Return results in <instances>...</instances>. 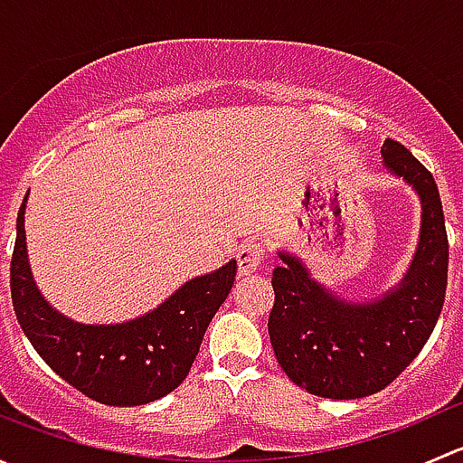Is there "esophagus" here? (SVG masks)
<instances>
[{
    "label": "esophagus",
    "instance_id": "1",
    "mask_svg": "<svg viewBox=\"0 0 463 463\" xmlns=\"http://www.w3.org/2000/svg\"><path fill=\"white\" fill-rule=\"evenodd\" d=\"M261 261H264V249H261L258 241H246L237 250V266H240L241 278L255 273L261 266Z\"/></svg>",
    "mask_w": 463,
    "mask_h": 463
}]
</instances>
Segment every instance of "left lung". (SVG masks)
<instances>
[{
	"mask_svg": "<svg viewBox=\"0 0 463 463\" xmlns=\"http://www.w3.org/2000/svg\"><path fill=\"white\" fill-rule=\"evenodd\" d=\"M383 167L412 185L421 202L417 253L399 284L376 300L352 302L311 278L298 255L278 250L269 335L298 387L325 399H363L390 385L430 338L448 284V235L432 175L387 138Z\"/></svg>",
	"mask_w": 463,
	"mask_h": 463,
	"instance_id": "8db88e82",
	"label": "left lung"
}]
</instances>
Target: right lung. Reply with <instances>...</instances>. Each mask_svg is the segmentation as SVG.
Instances as JSON below:
<instances>
[{
    "instance_id": "obj_1",
    "label": "right lung",
    "mask_w": 463,
    "mask_h": 463,
    "mask_svg": "<svg viewBox=\"0 0 463 463\" xmlns=\"http://www.w3.org/2000/svg\"><path fill=\"white\" fill-rule=\"evenodd\" d=\"M26 199L17 213L11 296L17 322L42 361L89 399L118 408L152 403L184 383L210 320L231 293L237 261L181 284L156 309L116 325H85L60 314L33 279Z\"/></svg>"
}]
</instances>
